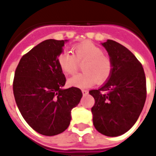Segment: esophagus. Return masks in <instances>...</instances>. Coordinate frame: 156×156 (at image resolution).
I'll list each match as a JSON object with an SVG mask.
<instances>
[{
    "mask_svg": "<svg viewBox=\"0 0 156 156\" xmlns=\"http://www.w3.org/2000/svg\"><path fill=\"white\" fill-rule=\"evenodd\" d=\"M82 92H83V95H87L88 94V90H84V89H83V90H82Z\"/></svg>",
    "mask_w": 156,
    "mask_h": 156,
    "instance_id": "obj_1",
    "label": "esophagus"
}]
</instances>
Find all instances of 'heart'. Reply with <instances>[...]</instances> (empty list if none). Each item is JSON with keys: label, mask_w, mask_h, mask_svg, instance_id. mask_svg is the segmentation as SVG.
<instances>
[{"label": "heart", "mask_w": 156, "mask_h": 156, "mask_svg": "<svg viewBox=\"0 0 156 156\" xmlns=\"http://www.w3.org/2000/svg\"><path fill=\"white\" fill-rule=\"evenodd\" d=\"M74 55L63 51L57 56V63L65 73L74 74L78 63L83 66L84 73H79L69 79V84L79 88L91 87L96 83H103L110 78L112 72V61L110 57L103 54V50L93 43L86 41L73 45Z\"/></svg>", "instance_id": "obj_1"}]
</instances>
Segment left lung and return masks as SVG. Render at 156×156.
I'll use <instances>...</instances> for the list:
<instances>
[{
	"label": "left lung",
	"mask_w": 156,
	"mask_h": 156,
	"mask_svg": "<svg viewBox=\"0 0 156 156\" xmlns=\"http://www.w3.org/2000/svg\"><path fill=\"white\" fill-rule=\"evenodd\" d=\"M102 45L113 68L104 86L89 91L95 99L93 124L104 135L116 137L126 133L140 116L147 97L146 76L142 64L128 48L111 40Z\"/></svg>",
	"instance_id": "8db88e82"
}]
</instances>
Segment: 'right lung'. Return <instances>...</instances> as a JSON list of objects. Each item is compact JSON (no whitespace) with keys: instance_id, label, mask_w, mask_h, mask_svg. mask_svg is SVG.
<instances>
[{"instance_id":"1","label":"right lung","mask_w":156,"mask_h":156,"mask_svg":"<svg viewBox=\"0 0 156 156\" xmlns=\"http://www.w3.org/2000/svg\"><path fill=\"white\" fill-rule=\"evenodd\" d=\"M67 40H47L23 55L16 68L13 90L22 116L40 134L54 136L68 128L71 110L83 96L78 87L62 89L66 77L57 56Z\"/></svg>"}]
</instances>
